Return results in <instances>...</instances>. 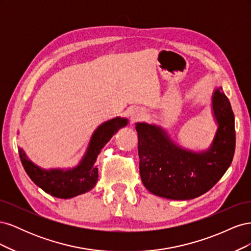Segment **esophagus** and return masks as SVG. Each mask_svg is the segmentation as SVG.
<instances>
[{"instance_id": "1", "label": "esophagus", "mask_w": 251, "mask_h": 251, "mask_svg": "<svg viewBox=\"0 0 251 251\" xmlns=\"http://www.w3.org/2000/svg\"><path fill=\"white\" fill-rule=\"evenodd\" d=\"M138 118H139V115H138V114H135V113H133V114H132V120H133V121L137 120Z\"/></svg>"}]
</instances>
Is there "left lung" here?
I'll list each match as a JSON object with an SVG mask.
<instances>
[{"instance_id":"8db88e82","label":"left lung","mask_w":251,"mask_h":251,"mask_svg":"<svg viewBox=\"0 0 251 251\" xmlns=\"http://www.w3.org/2000/svg\"><path fill=\"white\" fill-rule=\"evenodd\" d=\"M218 130L211 147L194 153L174 143L160 126L137 124L139 172L143 185L173 200L197 198L214 186L229 168L235 149L234 116L220 87L212 95Z\"/></svg>"}]
</instances>
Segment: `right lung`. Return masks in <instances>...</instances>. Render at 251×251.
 <instances>
[{"label":"right lung","mask_w":251,"mask_h":251,"mask_svg":"<svg viewBox=\"0 0 251 251\" xmlns=\"http://www.w3.org/2000/svg\"><path fill=\"white\" fill-rule=\"evenodd\" d=\"M126 124V118L116 117L98 126L91 137L86 155L76 168L72 170H42L30 161L24 151L20 149L22 164L30 179L44 192L56 198H73L95 186L98 179V169L95 165L97 156L112 136Z\"/></svg>","instance_id":"1"}]
</instances>
